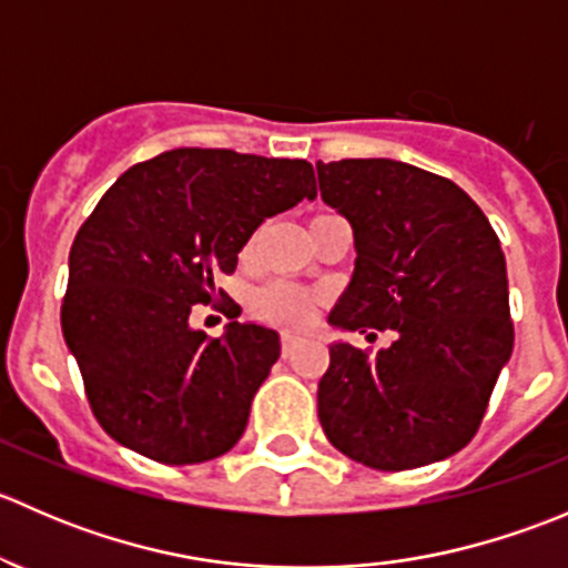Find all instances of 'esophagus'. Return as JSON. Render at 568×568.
Here are the masks:
<instances>
[{"mask_svg": "<svg viewBox=\"0 0 568 568\" xmlns=\"http://www.w3.org/2000/svg\"><path fill=\"white\" fill-rule=\"evenodd\" d=\"M294 346H296V335H294V332H283V335H280V348H283L285 357H288V354L294 352Z\"/></svg>", "mask_w": 568, "mask_h": 568, "instance_id": "esophagus-1", "label": "esophagus"}]
</instances>
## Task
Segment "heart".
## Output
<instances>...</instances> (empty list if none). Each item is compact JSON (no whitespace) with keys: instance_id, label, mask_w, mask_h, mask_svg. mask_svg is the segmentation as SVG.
Returning <instances> with one entry per match:
<instances>
[{"instance_id":"heart-1","label":"heart","mask_w":568,"mask_h":568,"mask_svg":"<svg viewBox=\"0 0 568 568\" xmlns=\"http://www.w3.org/2000/svg\"><path fill=\"white\" fill-rule=\"evenodd\" d=\"M252 307H255V313L263 321L296 326L305 324L313 316V311H316V296L291 283H268L252 296Z\"/></svg>"}]
</instances>
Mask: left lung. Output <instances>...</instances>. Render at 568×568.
<instances>
[{"instance_id": "8db88e82", "label": "left lung", "mask_w": 568, "mask_h": 568, "mask_svg": "<svg viewBox=\"0 0 568 568\" xmlns=\"http://www.w3.org/2000/svg\"><path fill=\"white\" fill-rule=\"evenodd\" d=\"M326 205L354 227L357 263L337 329H393L379 354L329 346L318 420L374 469L448 459L478 432L514 348L506 257L484 211L443 175L393 159L318 162Z\"/></svg>"}]
</instances>
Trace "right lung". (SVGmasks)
Instances as JSON below:
<instances>
[{"instance_id":"obj_1","label":"right lung","mask_w":568,"mask_h":568,"mask_svg":"<svg viewBox=\"0 0 568 568\" xmlns=\"http://www.w3.org/2000/svg\"><path fill=\"white\" fill-rule=\"evenodd\" d=\"M305 197H316L305 159L225 148L168 151L106 189L73 239L60 318L109 437L162 464L209 462L239 443L280 337L239 321L211 337L189 313L216 300L214 277L236 272L266 216Z\"/></svg>"}]
</instances>
